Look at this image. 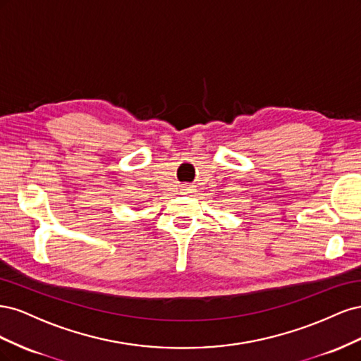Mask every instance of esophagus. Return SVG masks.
I'll list each match as a JSON object with an SVG mask.
<instances>
[{"mask_svg": "<svg viewBox=\"0 0 361 361\" xmlns=\"http://www.w3.org/2000/svg\"><path fill=\"white\" fill-rule=\"evenodd\" d=\"M194 191H195V190H194L192 185H182V187H180V194H183V195L192 194Z\"/></svg>", "mask_w": 361, "mask_h": 361, "instance_id": "esophagus-1", "label": "esophagus"}]
</instances>
